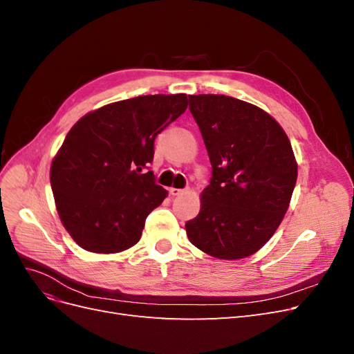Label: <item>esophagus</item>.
Listing matches in <instances>:
<instances>
[{
  "label": "esophagus",
  "instance_id": "esophagus-1",
  "mask_svg": "<svg viewBox=\"0 0 354 354\" xmlns=\"http://www.w3.org/2000/svg\"><path fill=\"white\" fill-rule=\"evenodd\" d=\"M169 194L173 195V196H178V195H181V194H185V190H183V189H176V187H171V189H169Z\"/></svg>",
  "mask_w": 354,
  "mask_h": 354
}]
</instances>
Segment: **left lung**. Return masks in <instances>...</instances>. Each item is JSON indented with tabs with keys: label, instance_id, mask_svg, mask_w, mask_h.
Returning a JSON list of instances; mask_svg holds the SVG:
<instances>
[{
	"label": "left lung",
	"instance_id": "1",
	"mask_svg": "<svg viewBox=\"0 0 354 354\" xmlns=\"http://www.w3.org/2000/svg\"><path fill=\"white\" fill-rule=\"evenodd\" d=\"M189 100L212 177L196 218L186 223L187 238L216 259H245L263 248L288 211L298 174L291 142L259 106L223 94Z\"/></svg>",
	"mask_w": 354,
	"mask_h": 354
}]
</instances>
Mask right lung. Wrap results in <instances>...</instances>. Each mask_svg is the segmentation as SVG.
I'll return each instance as SVG.
<instances>
[{"label": "right lung", "mask_w": 354, "mask_h": 354, "mask_svg": "<svg viewBox=\"0 0 354 354\" xmlns=\"http://www.w3.org/2000/svg\"><path fill=\"white\" fill-rule=\"evenodd\" d=\"M187 95H138L88 112L65 137L50 168L63 226L81 248L115 254L142 238L146 217L168 192L155 183V137L187 109Z\"/></svg>", "instance_id": "obj_1"}]
</instances>
